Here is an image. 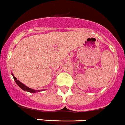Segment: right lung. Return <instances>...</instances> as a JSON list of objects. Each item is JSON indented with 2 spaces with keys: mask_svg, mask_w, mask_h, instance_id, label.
<instances>
[{
  "mask_svg": "<svg viewBox=\"0 0 125 125\" xmlns=\"http://www.w3.org/2000/svg\"><path fill=\"white\" fill-rule=\"evenodd\" d=\"M11 74H12V76H13V79H14V81L16 82V84L18 85L19 86V87H20L21 89H22L23 90L25 91V92H30V93H37V92H40V90H34V89H32V88H29V87H28L27 86H26L25 85H24L23 83L21 82L19 80L17 79L14 77V76L13 75V74L12 73H11ZM43 90H41V91H43Z\"/></svg>",
  "mask_w": 125,
  "mask_h": 125,
  "instance_id": "obj_1",
  "label": "right lung"
}]
</instances>
